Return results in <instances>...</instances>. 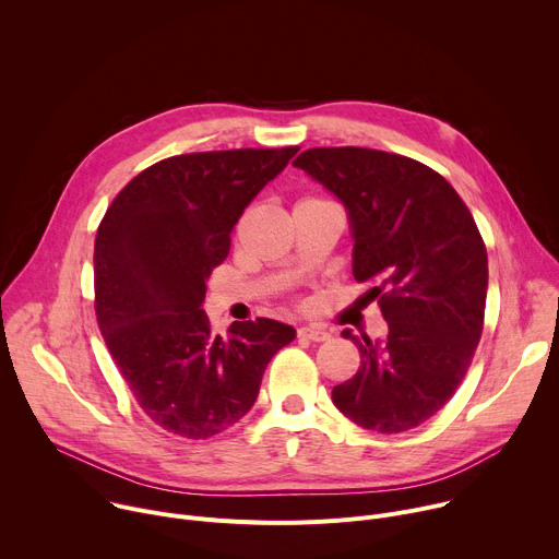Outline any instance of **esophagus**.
<instances>
[{"label":"esophagus","mask_w":559,"mask_h":559,"mask_svg":"<svg viewBox=\"0 0 559 559\" xmlns=\"http://www.w3.org/2000/svg\"><path fill=\"white\" fill-rule=\"evenodd\" d=\"M298 338L302 341H313V343H323L330 338V332H325L323 328H316V325H307L298 330Z\"/></svg>","instance_id":"esophagus-1"}]
</instances>
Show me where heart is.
Segmentation results:
<instances>
[{
  "instance_id": "heart-1",
  "label": "heart",
  "mask_w": 559,
  "mask_h": 559,
  "mask_svg": "<svg viewBox=\"0 0 559 559\" xmlns=\"http://www.w3.org/2000/svg\"><path fill=\"white\" fill-rule=\"evenodd\" d=\"M305 201H323V199H313V197H309V199H300L298 203H305Z\"/></svg>"
}]
</instances>
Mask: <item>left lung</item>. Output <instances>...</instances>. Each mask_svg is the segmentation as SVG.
I'll use <instances>...</instances> for the list:
<instances>
[{
	"label": "left lung",
	"mask_w": 559,
	"mask_h": 559,
	"mask_svg": "<svg viewBox=\"0 0 559 559\" xmlns=\"http://www.w3.org/2000/svg\"><path fill=\"white\" fill-rule=\"evenodd\" d=\"M294 166L334 192L354 229V278L371 283L384 343L352 338L354 378L332 401L362 429L403 433L460 386L485 328L487 248L451 183L416 158L371 147H309Z\"/></svg>",
	"instance_id": "8db88e82"
}]
</instances>
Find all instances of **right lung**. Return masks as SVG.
<instances>
[{"mask_svg":"<svg viewBox=\"0 0 559 559\" xmlns=\"http://www.w3.org/2000/svg\"><path fill=\"white\" fill-rule=\"evenodd\" d=\"M298 152L238 147L164 158L106 210L95 238V313L141 412L168 433L205 440L241 420L294 328L257 318L212 332L205 281L250 201Z\"/></svg>","mask_w":559,"mask_h":559,"instance_id":"1","label":"right lung"}]
</instances>
